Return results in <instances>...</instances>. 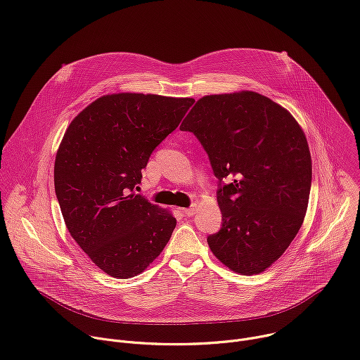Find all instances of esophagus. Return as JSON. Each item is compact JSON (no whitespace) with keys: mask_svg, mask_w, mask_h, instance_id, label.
Instances as JSON below:
<instances>
[{"mask_svg":"<svg viewBox=\"0 0 360 360\" xmlns=\"http://www.w3.org/2000/svg\"><path fill=\"white\" fill-rule=\"evenodd\" d=\"M197 212V208H195V205H193V207H188V208H184V214L187 215V217H193V215Z\"/></svg>","mask_w":360,"mask_h":360,"instance_id":"1","label":"esophagus"}]
</instances>
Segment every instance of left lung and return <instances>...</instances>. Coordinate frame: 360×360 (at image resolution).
<instances>
[{"mask_svg":"<svg viewBox=\"0 0 360 360\" xmlns=\"http://www.w3.org/2000/svg\"><path fill=\"white\" fill-rule=\"evenodd\" d=\"M181 130L193 131L210 158L223 226L208 236L212 254L241 275L261 274L290 247L309 201L312 160L295 117L252 92L207 95Z\"/></svg>","mask_w":360,"mask_h":360,"instance_id":"1","label":"left lung"}]
</instances>
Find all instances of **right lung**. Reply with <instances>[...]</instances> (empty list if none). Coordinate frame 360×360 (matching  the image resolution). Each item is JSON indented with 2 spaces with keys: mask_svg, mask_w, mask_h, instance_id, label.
I'll use <instances>...</instances> for the list:
<instances>
[{
  "mask_svg": "<svg viewBox=\"0 0 360 360\" xmlns=\"http://www.w3.org/2000/svg\"><path fill=\"white\" fill-rule=\"evenodd\" d=\"M193 103L152 94L105 95L74 117L60 140L53 183L65 226L113 278L141 274L172 237L173 214L134 187L152 152Z\"/></svg>",
  "mask_w": 360,
  "mask_h": 360,
  "instance_id": "add662e5",
  "label": "right lung"
}]
</instances>
